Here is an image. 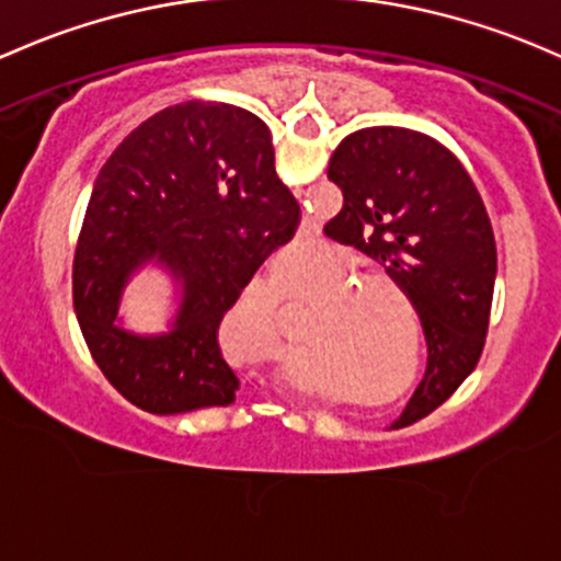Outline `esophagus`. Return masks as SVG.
Returning <instances> with one entry per match:
<instances>
[{
	"mask_svg": "<svg viewBox=\"0 0 561 561\" xmlns=\"http://www.w3.org/2000/svg\"><path fill=\"white\" fill-rule=\"evenodd\" d=\"M296 335L300 344H311V341L320 339V325H314V322H296Z\"/></svg>",
	"mask_w": 561,
	"mask_h": 561,
	"instance_id": "34e87169",
	"label": "esophagus"
}]
</instances>
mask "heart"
<instances>
[{
    "mask_svg": "<svg viewBox=\"0 0 561 561\" xmlns=\"http://www.w3.org/2000/svg\"><path fill=\"white\" fill-rule=\"evenodd\" d=\"M282 252H274L263 261L265 274H276L282 265ZM355 268L365 285V296H385L392 287V274L387 268H376L365 257H355ZM357 290L355 271L346 252L325 250L314 261L304 263L290 276L276 282L268 290L271 309L293 320H311V317H328L350 306Z\"/></svg>",
    "mask_w": 561,
    "mask_h": 561,
    "instance_id": "obj_1",
    "label": "heart"
}]
</instances>
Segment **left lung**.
Masks as SVG:
<instances>
[{
    "instance_id": "8db88e82",
    "label": "left lung",
    "mask_w": 561,
    "mask_h": 561,
    "mask_svg": "<svg viewBox=\"0 0 561 561\" xmlns=\"http://www.w3.org/2000/svg\"><path fill=\"white\" fill-rule=\"evenodd\" d=\"M344 156L389 158L414 185L409 211L368 239L381 261L394 244L411 257L403 263L389 257L394 293L381 320L341 330L350 368L333 392L346 420L392 433L444 405L479 363L492 314L497 252L473 182L433 139L405 128H363L335 150L330 169L335 182L352 176L335 167ZM409 214L412 222L405 227ZM379 230L392 232L393 241L379 240ZM403 232L415 236L414 245L404 244Z\"/></svg>"
}]
</instances>
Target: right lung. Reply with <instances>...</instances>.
<instances>
[{
  "mask_svg": "<svg viewBox=\"0 0 561 561\" xmlns=\"http://www.w3.org/2000/svg\"><path fill=\"white\" fill-rule=\"evenodd\" d=\"M156 117L123 141L88 204L75 309L112 398L147 435L187 454L244 449L261 438L263 405L287 363L285 335L255 314L244 290L268 239L247 226L231 247L220 231L226 204L247 191L255 167L147 139ZM147 264L178 287L161 323L137 321L125 304Z\"/></svg>",
  "mask_w": 561,
  "mask_h": 561,
  "instance_id": "right-lung-1",
  "label": "right lung"
}]
</instances>
